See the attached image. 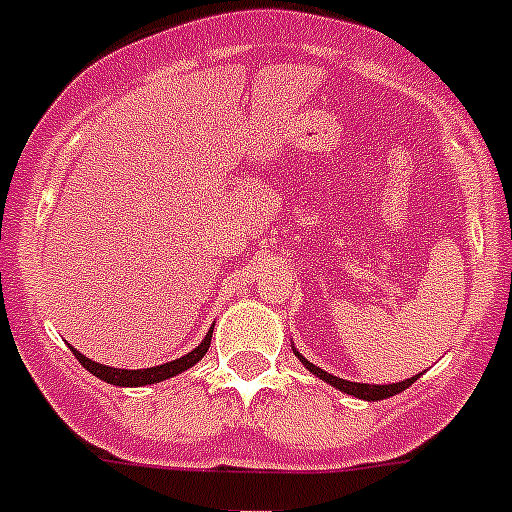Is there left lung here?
I'll return each instance as SVG.
<instances>
[{"label": "left lung", "mask_w": 512, "mask_h": 512, "mask_svg": "<svg viewBox=\"0 0 512 512\" xmlns=\"http://www.w3.org/2000/svg\"><path fill=\"white\" fill-rule=\"evenodd\" d=\"M292 352H295L297 360H300L302 365H305L307 370L312 372V375L320 377V380H325L327 385H332V388L340 390V393L352 395V398L367 400V403H377V400L393 398V395L403 393V390H408L410 385H413V382L418 380V375H415V377H408V380H403V382H393V385H367V382H350V380H342V377H335V375H330V372L320 370V367H317V365H312V362L307 360V357L302 355V352H297L295 345H292Z\"/></svg>", "instance_id": "8db88e82"}]
</instances>
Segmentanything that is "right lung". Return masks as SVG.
<instances>
[{"label": "right lung", "mask_w": 512, "mask_h": 512, "mask_svg": "<svg viewBox=\"0 0 512 512\" xmlns=\"http://www.w3.org/2000/svg\"><path fill=\"white\" fill-rule=\"evenodd\" d=\"M212 327H210V332L205 335V340H202L195 350H190L187 355L177 357V360L165 362V365L145 367V370H122V367H109V365H102V362L89 360V357H84L82 352L74 350L72 345H69V350H72V355L82 362V367H87V370L92 372L94 377H99V380L109 382V385H119V388H142V385H155V382L170 380V377L180 375V372L190 370L192 365H197V362L205 357L207 347H210Z\"/></svg>", "instance_id": "right-lung-1"}]
</instances>
